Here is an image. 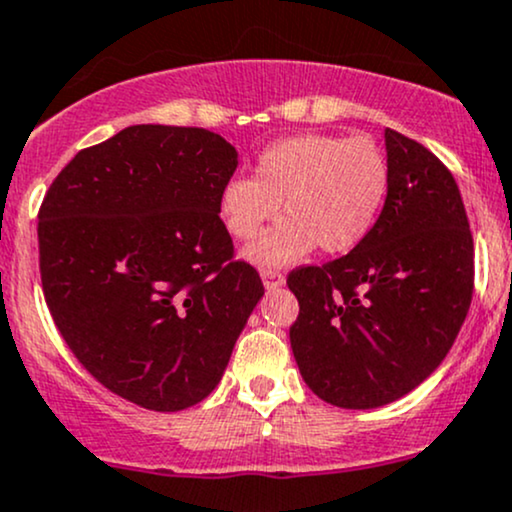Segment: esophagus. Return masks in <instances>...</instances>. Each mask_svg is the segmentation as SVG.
<instances>
[{
    "label": "esophagus",
    "instance_id": "34e87169",
    "mask_svg": "<svg viewBox=\"0 0 512 512\" xmlns=\"http://www.w3.org/2000/svg\"><path fill=\"white\" fill-rule=\"evenodd\" d=\"M261 278H263V285H266L268 290H275V287L285 285V275L275 268H261Z\"/></svg>",
    "mask_w": 512,
    "mask_h": 512
}]
</instances>
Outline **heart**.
Instances as JSON below:
<instances>
[{
    "label": "heart",
    "mask_w": 512,
    "mask_h": 512,
    "mask_svg": "<svg viewBox=\"0 0 512 512\" xmlns=\"http://www.w3.org/2000/svg\"><path fill=\"white\" fill-rule=\"evenodd\" d=\"M390 186L383 150L366 136L299 134L258 153L254 177H232L218 194V218L239 242L282 218L246 249L261 266H285L318 249L347 254L374 230Z\"/></svg>",
    "instance_id": "heart-1"
}]
</instances>
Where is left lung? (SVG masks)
Returning <instances> with one entry per match:
<instances>
[{"instance_id": "obj_1", "label": "left lung", "mask_w": 512, "mask_h": 512, "mask_svg": "<svg viewBox=\"0 0 512 512\" xmlns=\"http://www.w3.org/2000/svg\"><path fill=\"white\" fill-rule=\"evenodd\" d=\"M386 150L390 186L374 230L347 256L287 275L302 378L345 410L388 405L434 374L474 290V242L453 174L393 129Z\"/></svg>"}]
</instances>
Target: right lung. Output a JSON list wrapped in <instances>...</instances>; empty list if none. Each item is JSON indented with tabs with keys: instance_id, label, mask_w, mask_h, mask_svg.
Listing matches in <instances>:
<instances>
[{
	"instance_id": "obj_1",
	"label": "right lung",
	"mask_w": 512,
	"mask_h": 512,
	"mask_svg": "<svg viewBox=\"0 0 512 512\" xmlns=\"http://www.w3.org/2000/svg\"><path fill=\"white\" fill-rule=\"evenodd\" d=\"M234 170L213 131L136 124L78 150L42 198L54 326L95 381L146 410L208 398L263 297L218 218Z\"/></svg>"
}]
</instances>
